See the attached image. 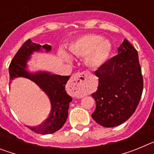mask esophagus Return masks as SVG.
Wrapping results in <instances>:
<instances>
[{
  "label": "esophagus",
  "instance_id": "34e87169",
  "mask_svg": "<svg viewBox=\"0 0 154 154\" xmlns=\"http://www.w3.org/2000/svg\"><path fill=\"white\" fill-rule=\"evenodd\" d=\"M90 77V72L89 71H85L82 72H77L73 75L71 78V83L75 86H82L85 85Z\"/></svg>",
  "mask_w": 154,
  "mask_h": 154
}]
</instances>
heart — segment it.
<instances>
[{
	"instance_id": "obj_1",
	"label": "heart",
	"mask_w": 154,
	"mask_h": 154,
	"mask_svg": "<svg viewBox=\"0 0 154 154\" xmlns=\"http://www.w3.org/2000/svg\"><path fill=\"white\" fill-rule=\"evenodd\" d=\"M69 52L75 56H85V64L90 68H99L106 62L110 51L111 45L107 39L101 38L99 35H85L71 43ZM59 55L66 62L71 58L64 50L59 51Z\"/></svg>"
}]
</instances>
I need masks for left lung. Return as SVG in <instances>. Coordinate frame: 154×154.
<instances>
[{
	"label": "left lung",
	"mask_w": 154,
	"mask_h": 154,
	"mask_svg": "<svg viewBox=\"0 0 154 154\" xmlns=\"http://www.w3.org/2000/svg\"><path fill=\"white\" fill-rule=\"evenodd\" d=\"M99 78L92 94L96 110L92 117L104 127L124 123L135 112L143 88L138 53L126 39L118 48V55L95 72Z\"/></svg>",
	"instance_id": "8db88e82"
}]
</instances>
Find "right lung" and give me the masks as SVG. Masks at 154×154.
I'll return each mask as SVG.
<instances>
[{
	"instance_id": "right-lung-1",
	"label": "right lung",
	"mask_w": 154,
	"mask_h": 154,
	"mask_svg": "<svg viewBox=\"0 0 154 154\" xmlns=\"http://www.w3.org/2000/svg\"><path fill=\"white\" fill-rule=\"evenodd\" d=\"M42 50L49 52L51 46L47 44L42 46L32 42L31 39L24 42L9 66L10 83L14 79L18 77L28 79L47 95L51 103V112L48 117L38 126H26L37 133L51 134L60 130L65 124L68 118L69 103L72 99L65 91V85L70 78L69 75H58L45 71L31 72L28 70V61L31 55L35 51H42Z\"/></svg>"
}]
</instances>
